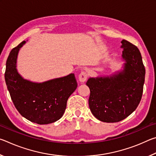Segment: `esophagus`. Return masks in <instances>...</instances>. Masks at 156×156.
Returning a JSON list of instances; mask_svg holds the SVG:
<instances>
[{
  "label": "esophagus",
  "instance_id": "1",
  "mask_svg": "<svg viewBox=\"0 0 156 156\" xmlns=\"http://www.w3.org/2000/svg\"><path fill=\"white\" fill-rule=\"evenodd\" d=\"M87 78V73L83 72H81L78 76V80L80 83H83L86 81Z\"/></svg>",
  "mask_w": 156,
  "mask_h": 156
}]
</instances>
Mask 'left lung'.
I'll use <instances>...</instances> for the list:
<instances>
[{
	"mask_svg": "<svg viewBox=\"0 0 156 156\" xmlns=\"http://www.w3.org/2000/svg\"><path fill=\"white\" fill-rule=\"evenodd\" d=\"M123 69L107 76L89 78V106L98 120L117 122L131 114L140 102L145 68L138 47L129 41H121Z\"/></svg>",
	"mask_w": 156,
	"mask_h": 156,
	"instance_id": "left-lung-1",
	"label": "left lung"
}]
</instances>
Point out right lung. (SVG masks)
<instances>
[{
  "label": "right lung",
  "instance_id": "obj_1",
  "mask_svg": "<svg viewBox=\"0 0 156 156\" xmlns=\"http://www.w3.org/2000/svg\"><path fill=\"white\" fill-rule=\"evenodd\" d=\"M24 41L13 49L7 58L5 79L15 107L31 122L47 125L62 118L67 102L77 88L74 73L43 83H34L20 76L16 69L17 57Z\"/></svg>",
  "mask_w": 156,
  "mask_h": 156
}]
</instances>
